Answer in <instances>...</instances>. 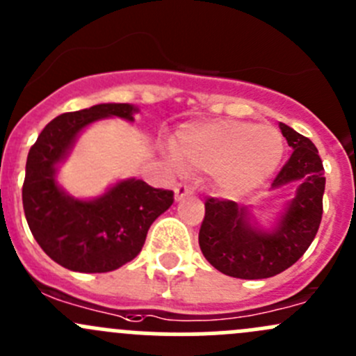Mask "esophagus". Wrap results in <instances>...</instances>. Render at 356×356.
Segmentation results:
<instances>
[{"instance_id": "1", "label": "esophagus", "mask_w": 356, "mask_h": 356, "mask_svg": "<svg viewBox=\"0 0 356 356\" xmlns=\"http://www.w3.org/2000/svg\"><path fill=\"white\" fill-rule=\"evenodd\" d=\"M174 193H175V200L181 201L184 196L191 195L193 189H191V186H188V184H177L174 188Z\"/></svg>"}]
</instances>
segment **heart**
<instances>
[{
	"label": "heart",
	"mask_w": 356,
	"mask_h": 356,
	"mask_svg": "<svg viewBox=\"0 0 356 356\" xmlns=\"http://www.w3.org/2000/svg\"><path fill=\"white\" fill-rule=\"evenodd\" d=\"M172 149L181 167L215 172L225 193H245L274 174L284 153V138L274 125L213 120L184 125Z\"/></svg>",
	"instance_id": "1"
}]
</instances>
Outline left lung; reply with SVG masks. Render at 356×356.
I'll use <instances>...</instances> for the list:
<instances>
[{"mask_svg":"<svg viewBox=\"0 0 356 356\" xmlns=\"http://www.w3.org/2000/svg\"><path fill=\"white\" fill-rule=\"evenodd\" d=\"M293 148L272 186L298 182L277 231L260 232L246 224L245 208L234 201L208 198L200 227V248L222 274L238 279H267L296 264L318 231L324 211V165L314 143L289 125L279 124Z\"/></svg>","mask_w":356,"mask_h":356,"instance_id":"8db88e82","label":"left lung"}]
</instances>
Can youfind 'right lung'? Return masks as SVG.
Segmentation results:
<instances>
[{
	"label": "right lung",
	"instance_id": "1",
	"mask_svg": "<svg viewBox=\"0 0 356 356\" xmlns=\"http://www.w3.org/2000/svg\"><path fill=\"white\" fill-rule=\"evenodd\" d=\"M136 108L106 103L53 118L31 146L25 163L22 203L32 236L46 254L68 270L110 272L138 257L148 229L174 203V193L143 181L118 182L105 196L79 201L55 182V165L79 131L103 117L132 120Z\"/></svg>",
	"mask_w": 356,
	"mask_h": 356
}]
</instances>
